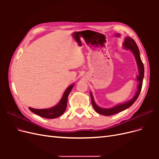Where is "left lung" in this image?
I'll return each mask as SVG.
<instances>
[{
    "instance_id": "obj_1",
    "label": "left lung",
    "mask_w": 159,
    "mask_h": 159,
    "mask_svg": "<svg viewBox=\"0 0 159 159\" xmlns=\"http://www.w3.org/2000/svg\"><path fill=\"white\" fill-rule=\"evenodd\" d=\"M123 47L127 50H130L132 52L133 55L134 56V57L136 59L137 64L139 68V75L137 76V80L139 81V84L137 86V91H136V93L134 95V97L127 102H125L122 104H119L116 105L113 107L109 108V109H105L99 107L98 105L95 103L93 99V95L90 92L91 99V103H92L93 107L94 109L96 111V112L98 113L99 114L103 115L105 116H109V115H112L114 114H116L117 113H119L122 111L123 110H125L126 109L131 107V105L134 103V102L138 98L139 94L141 93L142 85H143V81L144 78V65L141 61V59L140 57V53H139V48L136 44V42L134 40L131 38V37L127 36L125 39V41L123 42Z\"/></svg>"
}]
</instances>
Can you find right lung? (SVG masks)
<instances>
[{
  "mask_svg": "<svg viewBox=\"0 0 159 159\" xmlns=\"http://www.w3.org/2000/svg\"><path fill=\"white\" fill-rule=\"evenodd\" d=\"M74 87V84L71 85L70 86L66 89L65 92L64 93L63 96L60 99V102L57 103L56 106L51 107L50 109H34L32 107H29V109L34 113L35 114L39 115L40 117L47 119H54L58 117L63 114L67 107V102H68V98L70 93L71 92V89Z\"/></svg>",
  "mask_w": 159,
  "mask_h": 159,
  "instance_id": "obj_1",
  "label": "right lung"
}]
</instances>
